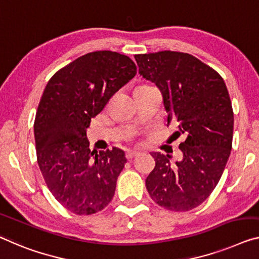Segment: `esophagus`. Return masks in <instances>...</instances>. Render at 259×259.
Masks as SVG:
<instances>
[{
	"label": "esophagus",
	"mask_w": 259,
	"mask_h": 259,
	"mask_svg": "<svg viewBox=\"0 0 259 259\" xmlns=\"http://www.w3.org/2000/svg\"><path fill=\"white\" fill-rule=\"evenodd\" d=\"M138 154H139V152H137V150H127L125 156L127 160H132V158L137 156Z\"/></svg>",
	"instance_id": "34e87169"
}]
</instances>
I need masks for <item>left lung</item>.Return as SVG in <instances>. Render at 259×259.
I'll use <instances>...</instances> for the list:
<instances>
[{"label": "left lung", "instance_id": "1", "mask_svg": "<svg viewBox=\"0 0 259 259\" xmlns=\"http://www.w3.org/2000/svg\"><path fill=\"white\" fill-rule=\"evenodd\" d=\"M139 73L161 90L168 126L182 161L171 165L169 155L152 153L155 168L146 180L153 200L165 209L186 212L196 208L215 189L233 143L234 112L224 78L193 55L161 51L134 55Z\"/></svg>", "mask_w": 259, "mask_h": 259}]
</instances>
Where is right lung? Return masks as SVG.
<instances>
[{
	"instance_id": "right-lung-1",
	"label": "right lung",
	"mask_w": 259,
	"mask_h": 259,
	"mask_svg": "<svg viewBox=\"0 0 259 259\" xmlns=\"http://www.w3.org/2000/svg\"><path fill=\"white\" fill-rule=\"evenodd\" d=\"M137 74V66L117 52L84 54L47 82L34 119L37 162L47 188L63 207L90 215L112 200L125 154L90 150L91 118Z\"/></svg>"
}]
</instances>
